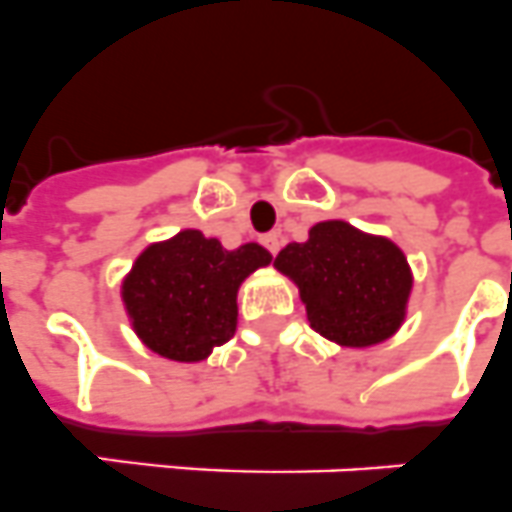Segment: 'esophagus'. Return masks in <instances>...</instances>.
I'll return each mask as SVG.
<instances>
[{
	"label": "esophagus",
	"mask_w": 512,
	"mask_h": 512,
	"mask_svg": "<svg viewBox=\"0 0 512 512\" xmlns=\"http://www.w3.org/2000/svg\"><path fill=\"white\" fill-rule=\"evenodd\" d=\"M260 242H263V247L268 249L270 255H278V249H281V234H278V231H270V234H265Z\"/></svg>",
	"instance_id": "esophagus-1"
}]
</instances>
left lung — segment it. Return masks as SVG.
<instances>
[{
    "label": "left lung",
    "mask_w": 512,
    "mask_h": 512,
    "mask_svg": "<svg viewBox=\"0 0 512 512\" xmlns=\"http://www.w3.org/2000/svg\"><path fill=\"white\" fill-rule=\"evenodd\" d=\"M273 265L296 283L309 325L338 346H375L406 320L414 276L388 236L320 221L307 242L286 244Z\"/></svg>",
    "instance_id": "8db88e82"
}]
</instances>
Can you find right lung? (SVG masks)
<instances>
[{"label": "right lung", "instance_id": "right-lung-1", "mask_svg": "<svg viewBox=\"0 0 512 512\" xmlns=\"http://www.w3.org/2000/svg\"><path fill=\"white\" fill-rule=\"evenodd\" d=\"M255 242L223 249L213 236L184 229L137 255L122 281L132 330L171 362H203L236 330V294L244 278L270 265Z\"/></svg>", "mask_w": 512, "mask_h": 512}]
</instances>
